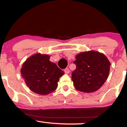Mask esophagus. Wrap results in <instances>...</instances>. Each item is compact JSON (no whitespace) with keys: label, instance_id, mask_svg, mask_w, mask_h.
Masks as SVG:
<instances>
[{"label":"esophagus","instance_id":"1","mask_svg":"<svg viewBox=\"0 0 127 127\" xmlns=\"http://www.w3.org/2000/svg\"><path fill=\"white\" fill-rule=\"evenodd\" d=\"M64 73L65 74H68L70 73V70L68 68H65L64 69Z\"/></svg>","mask_w":127,"mask_h":127}]
</instances>
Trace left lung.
<instances>
[{"label": "left lung", "mask_w": 127, "mask_h": 127, "mask_svg": "<svg viewBox=\"0 0 127 127\" xmlns=\"http://www.w3.org/2000/svg\"><path fill=\"white\" fill-rule=\"evenodd\" d=\"M76 68L72 73L75 88L83 93L99 90L107 80L110 63L103 53L95 51L80 52L75 57Z\"/></svg>", "instance_id": "obj_1"}]
</instances>
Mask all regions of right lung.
<instances>
[{"label": "right lung", "mask_w": 127, "mask_h": 127, "mask_svg": "<svg viewBox=\"0 0 127 127\" xmlns=\"http://www.w3.org/2000/svg\"><path fill=\"white\" fill-rule=\"evenodd\" d=\"M50 55L37 53L24 62L21 74L30 90L40 95H47L56 90L58 82L64 74L54 63L49 61Z\"/></svg>", "instance_id": "add662e5"}]
</instances>
